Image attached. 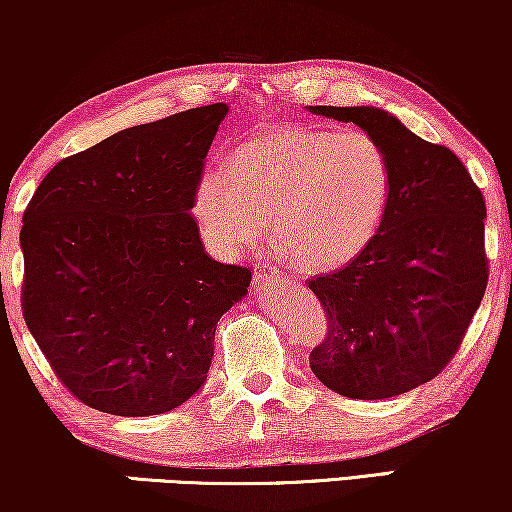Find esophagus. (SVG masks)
Here are the masks:
<instances>
[{
	"mask_svg": "<svg viewBox=\"0 0 512 512\" xmlns=\"http://www.w3.org/2000/svg\"><path fill=\"white\" fill-rule=\"evenodd\" d=\"M279 279V275L275 270H256L254 272V284L256 289H270L272 284H275Z\"/></svg>",
	"mask_w": 512,
	"mask_h": 512,
	"instance_id": "esophagus-1",
	"label": "esophagus"
}]
</instances>
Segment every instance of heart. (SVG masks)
I'll list each match as a JSON object with an SVG mask.
<instances>
[{
	"label": "heart",
	"instance_id": "b5f03b06",
	"mask_svg": "<svg viewBox=\"0 0 512 512\" xmlns=\"http://www.w3.org/2000/svg\"><path fill=\"white\" fill-rule=\"evenodd\" d=\"M394 170L363 130L284 128L240 146L230 174L205 170L193 216L209 247L237 256L270 230L300 268L324 272L354 261L387 216Z\"/></svg>",
	"mask_w": 512,
	"mask_h": 512
}]
</instances>
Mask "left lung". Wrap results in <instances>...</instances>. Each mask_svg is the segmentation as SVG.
Instances as JSON below:
<instances>
[{
    "label": "left lung",
    "mask_w": 512,
    "mask_h": 512,
    "mask_svg": "<svg viewBox=\"0 0 512 512\" xmlns=\"http://www.w3.org/2000/svg\"><path fill=\"white\" fill-rule=\"evenodd\" d=\"M354 123L387 151L394 186L373 242L314 277L328 338L310 368L335 394L391 398L429 382L457 354L487 289L480 188L445 146L424 142L380 107H310Z\"/></svg>",
    "instance_id": "1"
}]
</instances>
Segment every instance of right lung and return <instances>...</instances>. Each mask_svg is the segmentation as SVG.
<instances>
[{"label": "right lung", "mask_w": 512, "mask_h": 512, "mask_svg": "<svg viewBox=\"0 0 512 512\" xmlns=\"http://www.w3.org/2000/svg\"><path fill=\"white\" fill-rule=\"evenodd\" d=\"M226 114L216 102L116 132L60 160L25 209V324L90 408H179L207 380L219 319L247 296L251 270L214 261L191 214Z\"/></svg>", "instance_id": "obj_1"}]
</instances>
